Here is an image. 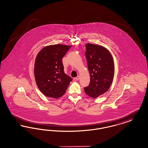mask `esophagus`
<instances>
[{
	"mask_svg": "<svg viewBox=\"0 0 148 148\" xmlns=\"http://www.w3.org/2000/svg\"><path fill=\"white\" fill-rule=\"evenodd\" d=\"M79 79H80V77H79V76H77V77H74V78H73V80H74V81H77V80H79Z\"/></svg>",
	"mask_w": 148,
	"mask_h": 148,
	"instance_id": "obj_1",
	"label": "esophagus"
}]
</instances>
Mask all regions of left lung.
Segmentation results:
<instances>
[{
  "label": "left lung",
  "instance_id": "obj_1",
  "mask_svg": "<svg viewBox=\"0 0 148 148\" xmlns=\"http://www.w3.org/2000/svg\"><path fill=\"white\" fill-rule=\"evenodd\" d=\"M85 47L90 82L84 89L88 95L96 98L107 92L113 82L114 60L109 51L102 46L87 43Z\"/></svg>",
  "mask_w": 148,
  "mask_h": 148
}]
</instances>
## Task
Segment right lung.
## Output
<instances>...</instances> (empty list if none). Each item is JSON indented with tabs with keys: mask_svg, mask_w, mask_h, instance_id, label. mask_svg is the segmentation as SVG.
<instances>
[{
	"mask_svg": "<svg viewBox=\"0 0 148 148\" xmlns=\"http://www.w3.org/2000/svg\"><path fill=\"white\" fill-rule=\"evenodd\" d=\"M70 45L56 44L45 47L38 54L34 64L36 83L42 94L53 98L62 97L72 78L64 71L62 59Z\"/></svg>",
	"mask_w": 148,
	"mask_h": 148,
	"instance_id": "add662e5",
	"label": "right lung"
}]
</instances>
